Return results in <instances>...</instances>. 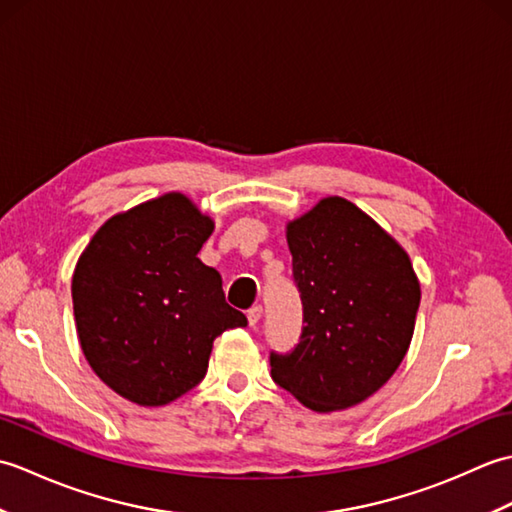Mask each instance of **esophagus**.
<instances>
[{"instance_id":"1","label":"esophagus","mask_w":512,"mask_h":512,"mask_svg":"<svg viewBox=\"0 0 512 512\" xmlns=\"http://www.w3.org/2000/svg\"><path fill=\"white\" fill-rule=\"evenodd\" d=\"M262 314H264V308L262 306H253L248 310V323H250V328H255V325L262 321Z\"/></svg>"}]
</instances>
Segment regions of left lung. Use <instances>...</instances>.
<instances>
[{
    "mask_svg": "<svg viewBox=\"0 0 512 512\" xmlns=\"http://www.w3.org/2000/svg\"><path fill=\"white\" fill-rule=\"evenodd\" d=\"M286 239L306 325L295 350L270 354V374L312 411L354 407L405 358L420 281L407 250L339 195L288 222Z\"/></svg>",
    "mask_w": 512,
    "mask_h": 512,
    "instance_id": "1",
    "label": "left lung"
}]
</instances>
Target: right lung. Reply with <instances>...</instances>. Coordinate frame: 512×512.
Returning a JSON list of instances; mask_svg holds the SVG:
<instances>
[{"instance_id":"add662e5","label":"right lung","mask_w":512,"mask_h":512,"mask_svg":"<svg viewBox=\"0 0 512 512\" xmlns=\"http://www.w3.org/2000/svg\"><path fill=\"white\" fill-rule=\"evenodd\" d=\"M215 222L171 191L112 215L76 262L72 303L85 361L118 396L162 407L200 383L213 341L244 328L222 277L200 262Z\"/></svg>"}]
</instances>
